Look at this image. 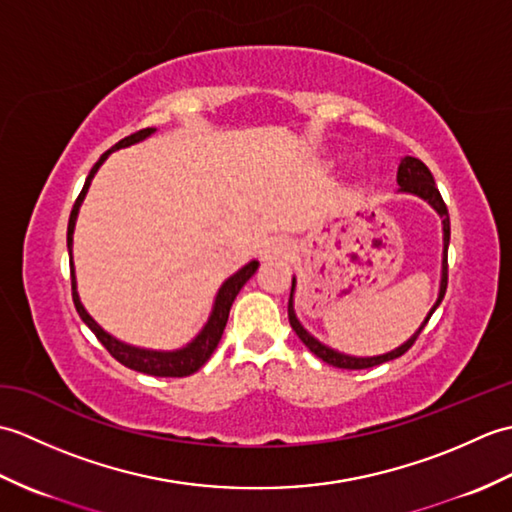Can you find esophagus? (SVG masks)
<instances>
[{"label": "esophagus", "mask_w": 512, "mask_h": 512, "mask_svg": "<svg viewBox=\"0 0 512 512\" xmlns=\"http://www.w3.org/2000/svg\"><path fill=\"white\" fill-rule=\"evenodd\" d=\"M264 259H290L295 255V244L288 237H273L262 250Z\"/></svg>", "instance_id": "1"}]
</instances>
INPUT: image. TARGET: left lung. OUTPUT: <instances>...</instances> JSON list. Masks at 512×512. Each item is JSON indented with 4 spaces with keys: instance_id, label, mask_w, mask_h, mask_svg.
Instances as JSON below:
<instances>
[{
    "instance_id": "1",
    "label": "left lung",
    "mask_w": 512,
    "mask_h": 512,
    "mask_svg": "<svg viewBox=\"0 0 512 512\" xmlns=\"http://www.w3.org/2000/svg\"><path fill=\"white\" fill-rule=\"evenodd\" d=\"M398 184H400V191L402 193H411V195H418V198H422L424 202H429L433 209L438 211V215L442 217V231H444V250H442V277H440V292H438V301L433 303V308L429 310L427 319L422 321L420 328L416 330V334L411 336V339H407L405 343H402L400 347H396V350H391L387 354H380V356H350V354H343V352H336L332 350V347L323 345L321 341L314 339V336L303 328V325L299 323L297 314H295V299H292V295H295V277H292V288H290V299H288V319H290V325L292 330L297 332L299 339L303 341V345L308 347V350L319 356L323 363L328 365H334V367H341V369H367V367H374V365H380V363H387V361H394V358L405 354L409 347L416 343L418 334L424 330V325L429 323L431 314L436 312V308L442 303L444 299V292H447V281H449V264H447V255H449V239H451V222H449V211H447V204H444L442 195L436 187V180H433L429 167L424 165L422 160L413 158V156H405L400 160V167H398V176H396Z\"/></svg>"
}]
</instances>
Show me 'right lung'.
<instances>
[{
  "label": "right lung",
  "mask_w": 512,
  "mask_h": 512,
  "mask_svg": "<svg viewBox=\"0 0 512 512\" xmlns=\"http://www.w3.org/2000/svg\"><path fill=\"white\" fill-rule=\"evenodd\" d=\"M156 129L154 127H147V129H140V132L127 136L123 140H118V143L110 149L105 151V154L99 158V162L92 167L88 180L83 184V191L79 193V198H76L74 206H72V213H70V222H68V250H70V275H72V299H74V308L79 312V317L83 319V323L88 325V328L96 334V339L103 343V347L107 352H110L118 363H123L129 369H136V372H143L149 376H169V378H182V376H191L193 372H198V369L209 361L211 354L215 352L217 343H220L224 328H226V321H228V312H231L233 301L237 297V292L244 288L246 281L255 275V270L259 268V262H248L244 268H239L235 275L228 277L222 288L217 290L215 295V303H213V310H211V317L209 321L204 323V328L200 330V334L195 336L191 343H187L180 350H171V352H160V350H145V347H134V345H127L123 341L114 339L112 334H107L99 323H96L88 310L83 308V303L79 299V292H76V277H74V264H72V235H74V224H76V215H79L81 209V202L85 198V193L90 189V182L94 178V173L99 171V167L105 162V158L112 154L116 149H123L129 145H136L140 140H145L147 136L154 134Z\"/></svg>",
  "instance_id": "right-lung-1"
}]
</instances>
